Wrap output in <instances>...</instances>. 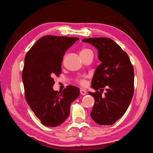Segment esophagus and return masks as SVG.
<instances>
[{
	"instance_id": "obj_1",
	"label": "esophagus",
	"mask_w": 153,
	"mask_h": 153,
	"mask_svg": "<svg viewBox=\"0 0 153 153\" xmlns=\"http://www.w3.org/2000/svg\"><path fill=\"white\" fill-rule=\"evenodd\" d=\"M80 94H81L82 95L84 96V95H85V94H86V91H85V89H81L80 90Z\"/></svg>"
}]
</instances>
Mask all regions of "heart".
<instances>
[{"label":"heart","mask_w":153,"mask_h":153,"mask_svg":"<svg viewBox=\"0 0 153 153\" xmlns=\"http://www.w3.org/2000/svg\"><path fill=\"white\" fill-rule=\"evenodd\" d=\"M92 53V50L87 48H82V50H80V55H85V54H88V53ZM76 82L78 83V84H80L82 86H84L86 84V80L84 78H82V77H80L76 79Z\"/></svg>","instance_id":"obj_1"}]
</instances>
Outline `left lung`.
I'll use <instances>...</instances> for the list:
<instances>
[{
    "instance_id": "left-lung-1",
    "label": "left lung",
    "mask_w": 153,
    "mask_h": 153,
    "mask_svg": "<svg viewBox=\"0 0 153 153\" xmlns=\"http://www.w3.org/2000/svg\"><path fill=\"white\" fill-rule=\"evenodd\" d=\"M98 50L101 63L96 68L89 92L95 103L91 112L92 119L100 125H112L126 112L134 92V69L128 54L112 39L91 38L82 40ZM106 87L105 96L97 91Z\"/></svg>"
}]
</instances>
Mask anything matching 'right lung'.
Segmentation results:
<instances>
[{
    "instance_id": "add662e5",
    "label": "right lung",
    "mask_w": 153,
    "mask_h": 153,
    "mask_svg": "<svg viewBox=\"0 0 153 153\" xmlns=\"http://www.w3.org/2000/svg\"><path fill=\"white\" fill-rule=\"evenodd\" d=\"M78 38L45 36L27 53L22 71L27 103L43 125L59 126L68 117L71 103L80 94L78 87L68 85L55 91L53 77L61 74V64L66 51Z\"/></svg>"
}]
</instances>
